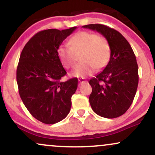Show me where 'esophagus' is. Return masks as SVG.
<instances>
[{
  "label": "esophagus",
  "instance_id": "obj_1",
  "mask_svg": "<svg viewBox=\"0 0 155 155\" xmlns=\"http://www.w3.org/2000/svg\"><path fill=\"white\" fill-rule=\"evenodd\" d=\"M78 81H79V82L80 84H82L83 83L86 82L87 80L85 79L84 78H79V79H78Z\"/></svg>",
  "mask_w": 155,
  "mask_h": 155
}]
</instances>
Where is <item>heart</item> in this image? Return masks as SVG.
<instances>
[{"label":"heart","mask_w":155,"mask_h":155,"mask_svg":"<svg viewBox=\"0 0 155 155\" xmlns=\"http://www.w3.org/2000/svg\"><path fill=\"white\" fill-rule=\"evenodd\" d=\"M69 45H61L58 49V58L65 68H72L77 61L81 62L74 68L71 75L86 77L94 70L104 68L111 58V47L104 37L92 32L81 31L70 38Z\"/></svg>","instance_id":"b5f03b06"}]
</instances>
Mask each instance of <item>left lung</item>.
Segmentation results:
<instances>
[{
	"instance_id": "left-lung-1",
	"label": "left lung",
	"mask_w": 155,
	"mask_h": 155,
	"mask_svg": "<svg viewBox=\"0 0 155 155\" xmlns=\"http://www.w3.org/2000/svg\"><path fill=\"white\" fill-rule=\"evenodd\" d=\"M84 28L103 35L111 47V58L104 70L90 80L92 91L89 100L95 113L113 119L124 114L132 104L138 84V67L136 55L120 32L101 24Z\"/></svg>"
}]
</instances>
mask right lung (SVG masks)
Segmentation results:
<instances>
[{
    "instance_id": "1",
    "label": "right lung",
    "mask_w": 155,
    "mask_h": 155,
    "mask_svg": "<svg viewBox=\"0 0 155 155\" xmlns=\"http://www.w3.org/2000/svg\"><path fill=\"white\" fill-rule=\"evenodd\" d=\"M76 27L37 33L23 48L17 69L19 93L27 109L44 124L65 119L71 107V97L78 86L76 78L60 81L66 74L58 49Z\"/></svg>"
}]
</instances>
